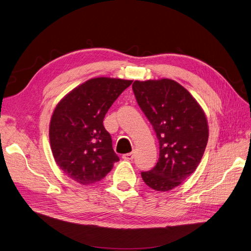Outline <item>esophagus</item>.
<instances>
[{"mask_svg":"<svg viewBox=\"0 0 251 251\" xmlns=\"http://www.w3.org/2000/svg\"><path fill=\"white\" fill-rule=\"evenodd\" d=\"M123 158L125 160H132L134 158V153L133 152H129V153H126V154L123 155Z\"/></svg>","mask_w":251,"mask_h":251,"instance_id":"34e87169","label":"esophagus"}]
</instances>
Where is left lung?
I'll return each mask as SVG.
<instances>
[{"label": "left lung", "instance_id": "left-lung-1", "mask_svg": "<svg viewBox=\"0 0 251 251\" xmlns=\"http://www.w3.org/2000/svg\"><path fill=\"white\" fill-rule=\"evenodd\" d=\"M137 104L156 133L159 158L142 178L155 191L167 192L195 171L208 140L207 120L194 97L172 79L134 81Z\"/></svg>", "mask_w": 251, "mask_h": 251}]
</instances>
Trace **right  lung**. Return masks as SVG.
<instances>
[{
  "label": "right lung",
  "mask_w": 251,
  "mask_h": 251,
  "mask_svg": "<svg viewBox=\"0 0 251 251\" xmlns=\"http://www.w3.org/2000/svg\"><path fill=\"white\" fill-rule=\"evenodd\" d=\"M132 80L99 77L75 87L56 105L49 136L54 159L63 173L87 185L100 181L120 158L103 120Z\"/></svg>",
  "instance_id": "obj_1"
}]
</instances>
